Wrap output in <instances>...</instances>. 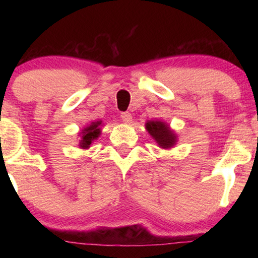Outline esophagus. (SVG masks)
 <instances>
[{"mask_svg": "<svg viewBox=\"0 0 258 258\" xmlns=\"http://www.w3.org/2000/svg\"><path fill=\"white\" fill-rule=\"evenodd\" d=\"M121 118H122V121L125 122V123H130V122L133 121V116H132V114H130L129 111L122 112V114H121Z\"/></svg>", "mask_w": 258, "mask_h": 258, "instance_id": "34e87169", "label": "esophagus"}]
</instances>
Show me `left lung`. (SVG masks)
<instances>
[{"instance_id":"1","label":"left lung","mask_w":258,"mask_h":258,"mask_svg":"<svg viewBox=\"0 0 258 258\" xmlns=\"http://www.w3.org/2000/svg\"><path fill=\"white\" fill-rule=\"evenodd\" d=\"M146 125L148 133L154 137L158 146L162 148H171L174 146L176 142L175 134H172L169 126L165 125L163 122L149 121Z\"/></svg>"}]
</instances>
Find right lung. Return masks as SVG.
Listing matches in <instances>:
<instances>
[{
	"label": "right lung",
	"instance_id": "obj_1",
	"mask_svg": "<svg viewBox=\"0 0 258 258\" xmlns=\"http://www.w3.org/2000/svg\"><path fill=\"white\" fill-rule=\"evenodd\" d=\"M101 124V122H93L89 126L84 128V130H82L81 133V141H80V147L83 148V149H87L89 148V146L91 144V142L95 139H97L98 135H100V128L98 125Z\"/></svg>",
	"mask_w": 258,
	"mask_h": 258
}]
</instances>
